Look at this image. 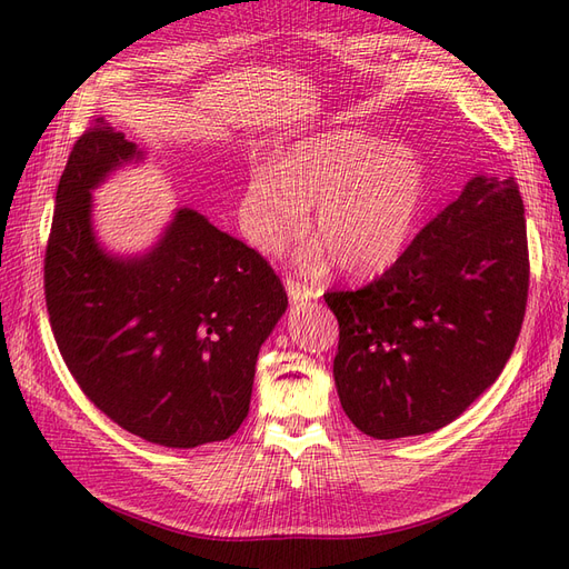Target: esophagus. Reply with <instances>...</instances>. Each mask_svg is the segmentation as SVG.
I'll list each match as a JSON object with an SVG mask.
<instances>
[{"instance_id":"1","label":"esophagus","mask_w":569,"mask_h":569,"mask_svg":"<svg viewBox=\"0 0 569 569\" xmlns=\"http://www.w3.org/2000/svg\"><path fill=\"white\" fill-rule=\"evenodd\" d=\"M284 287H287L289 299L295 301V303H299V301H311V299H318V297L322 295L320 289H313V287H308V284H303V282H299V280H291V278H287Z\"/></svg>"}]
</instances>
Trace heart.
I'll use <instances>...</instances> for the list:
<instances>
[{"label": "heart", "mask_w": 569, "mask_h": 569, "mask_svg": "<svg viewBox=\"0 0 569 569\" xmlns=\"http://www.w3.org/2000/svg\"><path fill=\"white\" fill-rule=\"evenodd\" d=\"M425 194L427 168L416 149L337 130L256 161L237 216L247 242L272 256L301 234L313 206L318 237L299 251V263L320 272L335 258L347 274L368 278L401 256Z\"/></svg>", "instance_id": "1"}]
</instances>
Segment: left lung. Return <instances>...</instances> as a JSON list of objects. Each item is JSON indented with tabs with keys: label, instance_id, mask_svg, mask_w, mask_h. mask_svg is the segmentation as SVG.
I'll list each match as a JSON object with an SVG mask.
<instances>
[{
	"label": "left lung",
	"instance_id": "1",
	"mask_svg": "<svg viewBox=\"0 0 569 569\" xmlns=\"http://www.w3.org/2000/svg\"><path fill=\"white\" fill-rule=\"evenodd\" d=\"M529 287L515 178L475 176L380 280L327 291L339 322L335 385L375 439L437 432L503 372Z\"/></svg>",
	"mask_w": 569,
	"mask_h": 569
}]
</instances>
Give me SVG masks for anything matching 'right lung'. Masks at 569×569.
Segmentation results:
<instances>
[{"instance_id":"obj_1","label":"right lung","mask_w":569,"mask_h":569,"mask_svg":"<svg viewBox=\"0 0 569 569\" xmlns=\"http://www.w3.org/2000/svg\"><path fill=\"white\" fill-rule=\"evenodd\" d=\"M144 159L107 123L76 142L47 244V311L68 370L101 412L144 441L194 449L244 422L258 351L287 295L261 256L187 206L144 251L101 244L92 192Z\"/></svg>"}]
</instances>
